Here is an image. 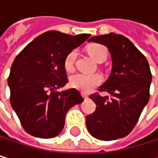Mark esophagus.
I'll return each mask as SVG.
<instances>
[{"label":"esophagus","mask_w":158,"mask_h":158,"mask_svg":"<svg viewBox=\"0 0 158 158\" xmlns=\"http://www.w3.org/2000/svg\"><path fill=\"white\" fill-rule=\"evenodd\" d=\"M81 95H82V97H83L85 99H86V98H88V95H87L86 93H83V92H82V93H81Z\"/></svg>","instance_id":"esophagus-1"}]
</instances>
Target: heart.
<instances>
[{"mask_svg":"<svg viewBox=\"0 0 158 158\" xmlns=\"http://www.w3.org/2000/svg\"><path fill=\"white\" fill-rule=\"evenodd\" d=\"M87 51L96 60L103 61L107 58V50L106 48L98 44H90L87 47ZM77 58V51L72 50L66 55L63 65L67 72H71L75 68V61ZM102 82V76L98 73L95 74H82L77 73L73 75L70 77V85L73 88L78 89L82 92H90L95 87L98 86Z\"/></svg>","mask_w":158,"mask_h":158,"instance_id":"b5f03b06","label":"heart"}]
</instances>
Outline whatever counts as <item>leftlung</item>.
Masks as SVG:
<instances>
[{"label": "left lung", "instance_id": "1", "mask_svg": "<svg viewBox=\"0 0 158 158\" xmlns=\"http://www.w3.org/2000/svg\"><path fill=\"white\" fill-rule=\"evenodd\" d=\"M89 41L105 45L112 57V72L98 92L90 96L96 110L86 117L87 129L100 140H114L129 135L150 98L152 73L147 59L126 37L110 33ZM100 92L112 97H102Z\"/></svg>", "mask_w": 158, "mask_h": 158}]
</instances>
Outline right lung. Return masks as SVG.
I'll list each match as a JSON object with an SVG mask.
<instances>
[{"instance_id":"add662e5","label":"right lung","mask_w":158,"mask_h":158,"mask_svg":"<svg viewBox=\"0 0 158 158\" xmlns=\"http://www.w3.org/2000/svg\"><path fill=\"white\" fill-rule=\"evenodd\" d=\"M90 34L71 36L47 31L28 44L14 60L8 77L10 103L29 135L50 138L64 127L67 111L83 101L75 88L59 92L68 82L66 55Z\"/></svg>"}]
</instances>
